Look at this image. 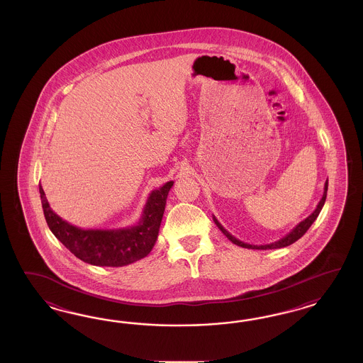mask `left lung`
Returning <instances> with one entry per match:
<instances>
[{
    "label": "left lung",
    "mask_w": 363,
    "mask_h": 363,
    "mask_svg": "<svg viewBox=\"0 0 363 363\" xmlns=\"http://www.w3.org/2000/svg\"><path fill=\"white\" fill-rule=\"evenodd\" d=\"M328 186H329V182H328V179H326V182H325V189H323V196L320 198V201L318 202V205H317V208L315 210L308 216L306 220H302V222H299L297 226L293 229V230L290 231L289 234H286L284 238H281L279 241L273 242V243H267V245H250V243H245V242L240 241V240H237L234 235H231L229 231L226 230L222 225H220L218 220L213 216V220H214V223L218 226V229H220L229 240H230L233 243H235V245H238V246H241V247H246V249H258V250H267V249H281V247H286V246H289V245H291V243H294V242L298 241L306 231L308 230V228L313 225V222L317 220V217L319 216V213H320V210L323 208V205H325V201H326V196H328Z\"/></svg>",
    "instance_id": "8db88e82"
}]
</instances>
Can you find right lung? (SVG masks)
Listing matches in <instances>:
<instances>
[{"label": "right lung", "mask_w": 363, "mask_h": 363, "mask_svg": "<svg viewBox=\"0 0 363 363\" xmlns=\"http://www.w3.org/2000/svg\"><path fill=\"white\" fill-rule=\"evenodd\" d=\"M173 181L155 189L146 201L140 222L116 230L81 229L57 216L40 185L45 220L55 238L81 261L94 266L120 267L143 259L152 252L165 211L166 198Z\"/></svg>", "instance_id": "right-lung-1"}]
</instances>
